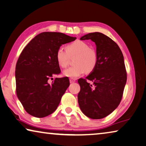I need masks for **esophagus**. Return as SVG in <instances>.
<instances>
[{"instance_id": "esophagus-1", "label": "esophagus", "mask_w": 146, "mask_h": 146, "mask_svg": "<svg viewBox=\"0 0 146 146\" xmlns=\"http://www.w3.org/2000/svg\"><path fill=\"white\" fill-rule=\"evenodd\" d=\"M69 82H70V83H74L76 82V79L75 78H70L69 79Z\"/></svg>"}]
</instances>
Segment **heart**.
<instances>
[{"mask_svg":"<svg viewBox=\"0 0 146 146\" xmlns=\"http://www.w3.org/2000/svg\"><path fill=\"white\" fill-rule=\"evenodd\" d=\"M74 66L65 69V77L75 78L86 72H92L98 64V54L94 50L90 48L87 43L81 40H76L66 46V51L60 47L55 53V58L58 66L64 68L68 64L69 56H75Z\"/></svg>","mask_w":146,"mask_h":146,"instance_id":"1","label":"heart"}]
</instances>
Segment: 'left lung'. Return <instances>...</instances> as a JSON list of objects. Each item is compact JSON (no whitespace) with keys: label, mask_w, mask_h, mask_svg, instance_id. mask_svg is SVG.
I'll list each match as a JSON object with an SVG mask.
<instances>
[{"label":"left lung","mask_w":146,"mask_h":146,"mask_svg":"<svg viewBox=\"0 0 146 146\" xmlns=\"http://www.w3.org/2000/svg\"><path fill=\"white\" fill-rule=\"evenodd\" d=\"M80 40H91L96 43L98 60L96 68L86 77L93 84L84 78L78 80V105L87 117L102 119L111 114L121 100L127 82L123 56L119 46L101 32L86 34Z\"/></svg>","instance_id":"8db88e82"}]
</instances>
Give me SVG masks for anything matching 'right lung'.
I'll use <instances>...</instances> for the list:
<instances>
[{
    "label": "right lung",
    "mask_w": 146,
    "mask_h": 146,
    "mask_svg": "<svg viewBox=\"0 0 146 146\" xmlns=\"http://www.w3.org/2000/svg\"><path fill=\"white\" fill-rule=\"evenodd\" d=\"M76 40L60 32H45L36 36L21 53L15 67L16 92L27 112L44 117L54 112L69 86L68 77L56 78L60 73L55 58L63 44Z\"/></svg>",
    "instance_id": "1"
}]
</instances>
